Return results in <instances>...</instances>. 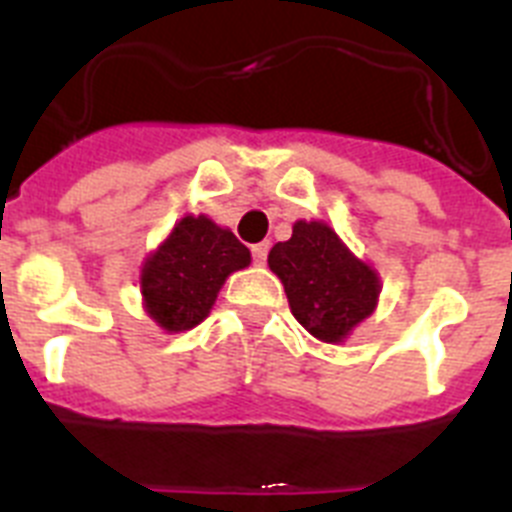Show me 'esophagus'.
<instances>
[{
	"instance_id": "obj_1",
	"label": "esophagus",
	"mask_w": 512,
	"mask_h": 512,
	"mask_svg": "<svg viewBox=\"0 0 512 512\" xmlns=\"http://www.w3.org/2000/svg\"><path fill=\"white\" fill-rule=\"evenodd\" d=\"M251 253H253V264L264 266L266 256H269V243H256V246H251Z\"/></svg>"
}]
</instances>
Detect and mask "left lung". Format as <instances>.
<instances>
[{
	"label": "left lung",
	"instance_id": "8db88e82",
	"mask_svg": "<svg viewBox=\"0 0 512 512\" xmlns=\"http://www.w3.org/2000/svg\"><path fill=\"white\" fill-rule=\"evenodd\" d=\"M297 323L323 343H343L377 310L382 282L323 220H297L292 238L269 251Z\"/></svg>",
	"mask_w": 512,
	"mask_h": 512
}]
</instances>
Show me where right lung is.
I'll use <instances>...</instances> for the list:
<instances>
[{
	"mask_svg": "<svg viewBox=\"0 0 512 512\" xmlns=\"http://www.w3.org/2000/svg\"><path fill=\"white\" fill-rule=\"evenodd\" d=\"M251 264V251L207 215H184L140 266L148 318L166 333H184L210 315L225 279Z\"/></svg>",
	"mask_w": 512,
	"mask_h": 512,
	"instance_id": "add662e5",
	"label": "right lung"
}]
</instances>
